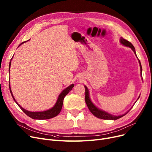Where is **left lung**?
Segmentation results:
<instances>
[{
  "label": "left lung",
  "instance_id": "left-lung-1",
  "mask_svg": "<svg viewBox=\"0 0 152 152\" xmlns=\"http://www.w3.org/2000/svg\"><path fill=\"white\" fill-rule=\"evenodd\" d=\"M120 42L121 44H122L123 45L126 46V47H130L131 49L133 50V52H134V53L135 54V55L137 56L136 55V53H135V48L133 46V45L130 42H129L128 41H127V40L124 39V38L123 37H121L120 39ZM139 64H140V73L142 75V66H141V63H140V60H139ZM85 87V91H86V94H85V101H86V103L87 104V107H88L89 110H90L91 112L95 116L97 117L98 118H100V119H110V120H116V119H118L119 118H120L121 117H123V116H124L125 115H126L127 113L129 112V111L131 110V108L127 112H126L125 114H123L122 115H119V116H114V115H112L111 114H109L107 112H105V111L103 110H102L100 109H99V108H97V107H95L94 103L92 102V101L91 100V99L89 97V90L88 89H87V87L85 86H84ZM139 98L137 99V100L139 99Z\"/></svg>",
  "mask_w": 152,
  "mask_h": 152
}]
</instances>
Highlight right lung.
<instances>
[{
	"mask_svg": "<svg viewBox=\"0 0 152 152\" xmlns=\"http://www.w3.org/2000/svg\"><path fill=\"white\" fill-rule=\"evenodd\" d=\"M24 42H23L21 44H20L19 45V46L20 45H21L22 44H23ZM18 46V47H19ZM13 58V57H12ZM11 59V60H12ZM10 65H11V61H10V64H9V71L10 72ZM10 82V81H9ZM74 84H71L69 86H68V87L65 89H64L59 95V96L57 99V102H56V103L55 104V105L50 109L47 110L46 111H37V112H32V111H28L25 109H24L23 108H22L18 103L16 102L13 95L12 94V92L11 91V88H10V85L9 83V88H10V91L12 94V96L13 99V100H15V102L17 103V105H18V107L21 109V110L25 113L26 115H28L29 117L33 118L34 119H50L52 118L53 117H55L56 116H57L60 112L61 111V110L62 108V106H63V99L65 98V97L66 95L69 93V92L70 91H71V89H73V87H74Z\"/></svg>",
	"mask_w": 152,
	"mask_h": 152,
	"instance_id": "obj_1",
	"label": "right lung"
}]
</instances>
